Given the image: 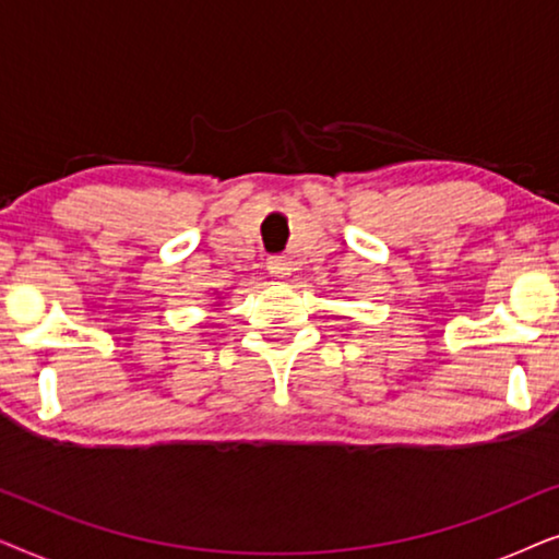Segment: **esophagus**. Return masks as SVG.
<instances>
[{"label":"esophagus","instance_id":"1","mask_svg":"<svg viewBox=\"0 0 559 559\" xmlns=\"http://www.w3.org/2000/svg\"><path fill=\"white\" fill-rule=\"evenodd\" d=\"M266 270L274 280H285L289 272H293V262H289L287 257H270V262H266Z\"/></svg>","mask_w":559,"mask_h":559}]
</instances>
